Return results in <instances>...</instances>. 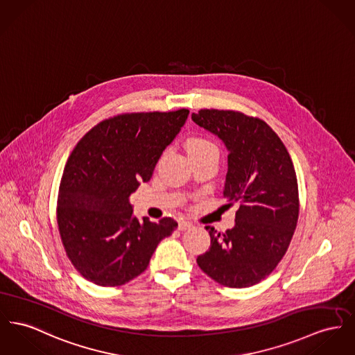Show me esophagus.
Listing matches in <instances>:
<instances>
[{
  "mask_svg": "<svg viewBox=\"0 0 355 355\" xmlns=\"http://www.w3.org/2000/svg\"><path fill=\"white\" fill-rule=\"evenodd\" d=\"M192 226V223L191 222H189V220H184V219H180L179 222H178V227H179V230H187V229H189Z\"/></svg>",
  "mask_w": 355,
  "mask_h": 355,
  "instance_id": "obj_1",
  "label": "esophagus"
}]
</instances>
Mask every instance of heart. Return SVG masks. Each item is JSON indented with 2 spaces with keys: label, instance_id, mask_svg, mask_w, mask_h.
<instances>
[{
  "label": "heart",
  "instance_id": "1",
  "mask_svg": "<svg viewBox=\"0 0 355 355\" xmlns=\"http://www.w3.org/2000/svg\"><path fill=\"white\" fill-rule=\"evenodd\" d=\"M187 150L189 155L191 153H198V152H210V150H215L218 152V148L213 141L203 139V137H195L187 141Z\"/></svg>",
  "mask_w": 355,
  "mask_h": 355
}]
</instances>
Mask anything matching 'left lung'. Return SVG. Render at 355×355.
<instances>
[{"mask_svg":"<svg viewBox=\"0 0 355 355\" xmlns=\"http://www.w3.org/2000/svg\"><path fill=\"white\" fill-rule=\"evenodd\" d=\"M192 121L218 136L229 150L223 198L238 203L236 225L225 233L206 226L210 249L198 256L214 282L246 288L269 276L291 243L299 218L292 159L262 119L241 112L202 109Z\"/></svg>","mask_w":355,"mask_h":355,"instance_id":"obj_1","label":"left lung"}]
</instances>
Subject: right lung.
I'll return each instance as SVG.
<instances>
[{
  "mask_svg": "<svg viewBox=\"0 0 355 355\" xmlns=\"http://www.w3.org/2000/svg\"><path fill=\"white\" fill-rule=\"evenodd\" d=\"M189 110L126 113L105 119L76 144L60 180L56 218L73 268L101 286L129 283L148 268L159 242L178 227L133 215L129 196L149 182Z\"/></svg>",
  "mask_w": 355,
  "mask_h": 355,
  "instance_id": "add662e5",
  "label": "right lung"
}]
</instances>
